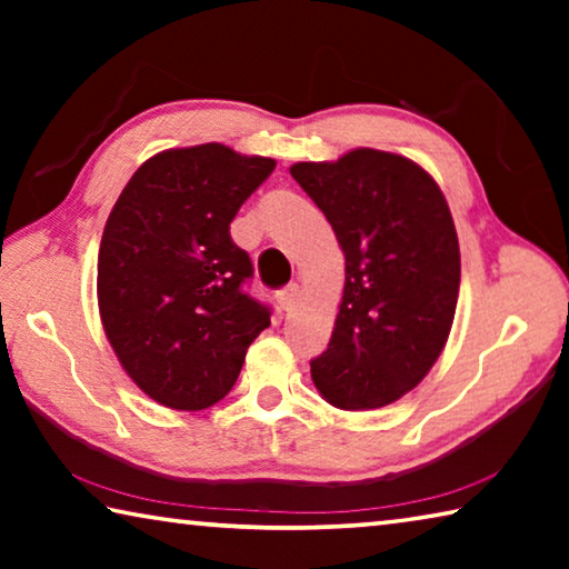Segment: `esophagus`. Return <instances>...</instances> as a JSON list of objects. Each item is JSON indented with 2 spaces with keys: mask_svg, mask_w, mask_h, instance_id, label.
I'll list each match as a JSON object with an SVG mask.
<instances>
[{
  "mask_svg": "<svg viewBox=\"0 0 569 569\" xmlns=\"http://www.w3.org/2000/svg\"><path fill=\"white\" fill-rule=\"evenodd\" d=\"M298 296H301V291H298V283H288L286 288L278 291V303H281L283 311H291V308L298 303Z\"/></svg>",
  "mask_w": 569,
  "mask_h": 569,
  "instance_id": "1",
  "label": "esophagus"
}]
</instances>
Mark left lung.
<instances>
[{
    "instance_id": "8db88e82",
    "label": "left lung",
    "mask_w": 569,
    "mask_h": 569,
    "mask_svg": "<svg viewBox=\"0 0 569 569\" xmlns=\"http://www.w3.org/2000/svg\"><path fill=\"white\" fill-rule=\"evenodd\" d=\"M291 176L346 256L339 316L311 379L339 409L387 407L427 377L455 321L461 261L447 200L417 162L371 148L296 162Z\"/></svg>"
}]
</instances>
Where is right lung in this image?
<instances>
[{"label": "right lung", "mask_w": 569, "mask_h": 569, "mask_svg": "<svg viewBox=\"0 0 569 569\" xmlns=\"http://www.w3.org/2000/svg\"><path fill=\"white\" fill-rule=\"evenodd\" d=\"M276 160L220 142L142 162L104 223L98 303L104 333L162 407L200 411L233 389L271 308L243 291L253 263L230 238Z\"/></svg>", "instance_id": "1"}]
</instances>
